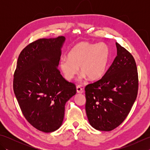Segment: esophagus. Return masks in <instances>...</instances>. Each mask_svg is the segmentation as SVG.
<instances>
[{"instance_id": "1", "label": "esophagus", "mask_w": 150, "mask_h": 150, "mask_svg": "<svg viewBox=\"0 0 150 150\" xmlns=\"http://www.w3.org/2000/svg\"><path fill=\"white\" fill-rule=\"evenodd\" d=\"M77 88V92L78 93H83V92H84L83 89L81 88V86H77V88Z\"/></svg>"}]
</instances>
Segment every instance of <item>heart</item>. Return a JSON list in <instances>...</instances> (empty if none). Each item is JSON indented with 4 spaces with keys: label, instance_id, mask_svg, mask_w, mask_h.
Instances as JSON below:
<instances>
[{
    "label": "heart",
    "instance_id": "b5f03b06",
    "mask_svg": "<svg viewBox=\"0 0 150 150\" xmlns=\"http://www.w3.org/2000/svg\"><path fill=\"white\" fill-rule=\"evenodd\" d=\"M110 57V51L107 44L82 41L75 44L68 55L60 59L59 68L68 81L77 74L79 67L82 72L81 79L88 77L91 81H98L106 73Z\"/></svg>",
    "mask_w": 150,
    "mask_h": 150
}]
</instances>
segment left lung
I'll return each instance as SVG.
<instances>
[{"label":"left lung","mask_w":150,"mask_h":150,"mask_svg":"<svg viewBox=\"0 0 150 150\" xmlns=\"http://www.w3.org/2000/svg\"><path fill=\"white\" fill-rule=\"evenodd\" d=\"M117 55L103 78L85 88L90 125L111 131L125 120L138 93V73L132 55L116 42Z\"/></svg>","instance_id":"1"}]
</instances>
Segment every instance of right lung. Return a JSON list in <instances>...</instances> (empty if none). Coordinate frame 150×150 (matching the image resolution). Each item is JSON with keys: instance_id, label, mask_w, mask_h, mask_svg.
Wrapping results in <instances>:
<instances>
[{"instance_id": "add662e5", "label": "right lung", "mask_w": 150, "mask_h": 150, "mask_svg": "<svg viewBox=\"0 0 150 150\" xmlns=\"http://www.w3.org/2000/svg\"><path fill=\"white\" fill-rule=\"evenodd\" d=\"M65 40L60 36L28 44L18 56L14 73L13 90L22 113L45 133L61 126L66 102L77 91L57 68Z\"/></svg>"}]
</instances>
